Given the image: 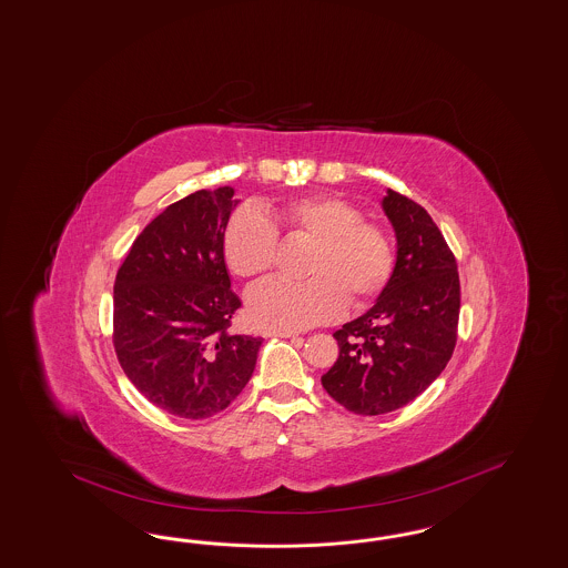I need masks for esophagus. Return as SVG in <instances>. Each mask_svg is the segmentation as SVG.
Segmentation results:
<instances>
[{"instance_id":"obj_1","label":"esophagus","mask_w":568,"mask_h":568,"mask_svg":"<svg viewBox=\"0 0 568 568\" xmlns=\"http://www.w3.org/2000/svg\"><path fill=\"white\" fill-rule=\"evenodd\" d=\"M266 335H278V337H295L297 333L290 332V329H268Z\"/></svg>"}]
</instances>
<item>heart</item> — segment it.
I'll return each mask as SVG.
<instances>
[{"label": "heart", "mask_w": 568, "mask_h": 568, "mask_svg": "<svg viewBox=\"0 0 568 568\" xmlns=\"http://www.w3.org/2000/svg\"><path fill=\"white\" fill-rule=\"evenodd\" d=\"M278 233L308 241L304 281H268L247 297L255 323L274 329H304L342 313L344 302L363 308L384 292L394 271V243L384 226L363 220L353 203L332 195H304L266 205L262 212L239 210L222 233L229 271L243 281L271 273Z\"/></svg>", "instance_id": "obj_1"}]
</instances>
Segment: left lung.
Wrapping results in <instances>:
<instances>
[{"mask_svg": "<svg viewBox=\"0 0 568 568\" xmlns=\"http://www.w3.org/2000/svg\"><path fill=\"white\" fill-rule=\"evenodd\" d=\"M382 207L396 233L390 281L363 316L333 333L339 356L323 388L356 415L412 403L449 363L459 323V274L430 214L388 191Z\"/></svg>", "mask_w": 568, "mask_h": 568, "instance_id": "1", "label": "left lung"}]
</instances>
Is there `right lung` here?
I'll return each mask as SVG.
<instances>
[{
	"label": "right lung",
	"mask_w": 568,
	"mask_h": 568,
	"mask_svg": "<svg viewBox=\"0 0 568 568\" xmlns=\"http://www.w3.org/2000/svg\"><path fill=\"white\" fill-rule=\"evenodd\" d=\"M235 191H196L136 236L113 287V346L136 390L184 419L224 412L255 369L262 337L231 332L222 233Z\"/></svg>",
	"instance_id": "add662e5"
}]
</instances>
